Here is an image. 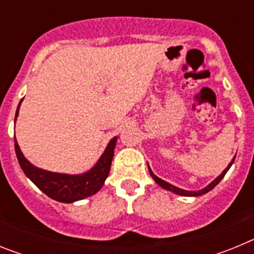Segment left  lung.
I'll return each mask as SVG.
<instances>
[{
  "label": "left lung",
  "mask_w": 254,
  "mask_h": 254,
  "mask_svg": "<svg viewBox=\"0 0 254 254\" xmlns=\"http://www.w3.org/2000/svg\"><path fill=\"white\" fill-rule=\"evenodd\" d=\"M234 160H235V156H234V158H233V160L230 161V163H229V165H228V167H226V169H224V172L221 173V174H220V176L217 177L216 179H214V181L211 182V183L207 186V187H205V188H203V190H182V188H178V187H176V186L170 185V183H168V182L163 181V179H160V178H159V177L155 176L154 173L151 172V169H150V167H149V172H150V174H151L152 179H154V181L156 182V183H158L159 186H160V187H163L164 190H170V192H173V193H176V194H179V196L197 197V196H201V194L207 193V192H210V190H212V188H214L215 186L219 185V182L224 178V176H225V174H226V172H228V170L230 169V167H232V165H233Z\"/></svg>",
  "instance_id": "left-lung-1"
}]
</instances>
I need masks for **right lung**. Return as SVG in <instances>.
<instances>
[{"label": "right lung", "instance_id": "right-lung-1", "mask_svg": "<svg viewBox=\"0 0 254 254\" xmlns=\"http://www.w3.org/2000/svg\"><path fill=\"white\" fill-rule=\"evenodd\" d=\"M21 102L22 100H20L19 107L16 109L15 121L19 116V108ZM116 143L117 137H113L109 141L107 149L104 150L98 163L89 172L76 174V176L48 172V170L34 167L22 155L21 150L17 145L16 137H15V151H16L17 160H19L22 172L25 173V176L43 193H46L47 196L51 197L52 199H56L58 202L72 203L75 201H80V199H84L89 196H93L103 187L105 179L109 174V170H111Z\"/></svg>", "mask_w": 254, "mask_h": 254}]
</instances>
